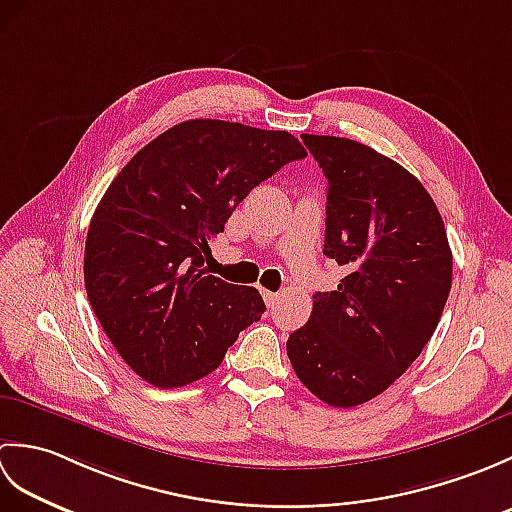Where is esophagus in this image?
<instances>
[{
    "mask_svg": "<svg viewBox=\"0 0 512 512\" xmlns=\"http://www.w3.org/2000/svg\"><path fill=\"white\" fill-rule=\"evenodd\" d=\"M262 297H264L268 308H275L277 303H279V295H277V292H270V290H264V288H262Z\"/></svg>",
    "mask_w": 512,
    "mask_h": 512,
    "instance_id": "obj_1",
    "label": "esophagus"
}]
</instances>
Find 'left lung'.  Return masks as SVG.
Listing matches in <instances>:
<instances>
[{
    "label": "left lung",
    "mask_w": 512,
    "mask_h": 512,
    "mask_svg": "<svg viewBox=\"0 0 512 512\" xmlns=\"http://www.w3.org/2000/svg\"><path fill=\"white\" fill-rule=\"evenodd\" d=\"M301 138L328 178L323 255L347 275L312 297L286 350L314 396L347 409L383 394L429 343L453 255L436 202L405 167L350 138Z\"/></svg>",
    "instance_id": "8db88e82"
}]
</instances>
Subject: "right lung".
Instances as JSON below:
<instances>
[{
  "mask_svg": "<svg viewBox=\"0 0 512 512\" xmlns=\"http://www.w3.org/2000/svg\"><path fill=\"white\" fill-rule=\"evenodd\" d=\"M306 149L288 132L193 118L151 140L112 180L85 239V290L116 352L160 389L222 363L266 312L255 288L209 275V242L235 206Z\"/></svg>",
  "mask_w": 512,
  "mask_h": 512,
  "instance_id": "1",
  "label": "right lung"
}]
</instances>
